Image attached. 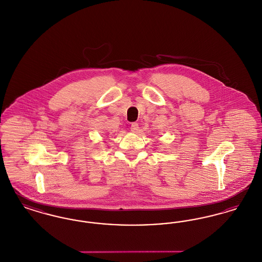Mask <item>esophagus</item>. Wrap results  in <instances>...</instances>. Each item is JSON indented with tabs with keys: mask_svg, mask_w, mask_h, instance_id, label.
Segmentation results:
<instances>
[{
	"mask_svg": "<svg viewBox=\"0 0 262 262\" xmlns=\"http://www.w3.org/2000/svg\"><path fill=\"white\" fill-rule=\"evenodd\" d=\"M130 130L133 133H137V130H138V124H137V123L130 124Z\"/></svg>",
	"mask_w": 262,
	"mask_h": 262,
	"instance_id": "34e87169",
	"label": "esophagus"
}]
</instances>
